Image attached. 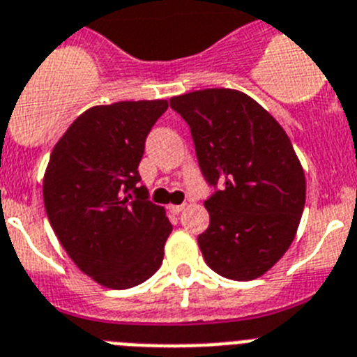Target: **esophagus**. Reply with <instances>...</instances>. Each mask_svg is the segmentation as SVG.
<instances>
[{"instance_id":"esophagus-1","label":"esophagus","mask_w":357,"mask_h":357,"mask_svg":"<svg viewBox=\"0 0 357 357\" xmlns=\"http://www.w3.org/2000/svg\"><path fill=\"white\" fill-rule=\"evenodd\" d=\"M184 208H185V204H178V206H169V211H172L173 215H178V213H181Z\"/></svg>"}]
</instances>
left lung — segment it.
I'll list each match as a JSON object with an SVG mask.
<instances>
[{"instance_id":"1","label":"left lung","mask_w":357,"mask_h":357,"mask_svg":"<svg viewBox=\"0 0 357 357\" xmlns=\"http://www.w3.org/2000/svg\"><path fill=\"white\" fill-rule=\"evenodd\" d=\"M169 105L190 126L200 172L215 188L204 202V260L224 278H258L285 255L305 206V175L287 133L229 88L191 91Z\"/></svg>"}]
</instances>
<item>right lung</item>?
<instances>
[{"label":"right lung","mask_w":357,"mask_h":357,"mask_svg":"<svg viewBox=\"0 0 357 357\" xmlns=\"http://www.w3.org/2000/svg\"><path fill=\"white\" fill-rule=\"evenodd\" d=\"M167 100L93 106L75 119L48 160L43 199L75 266L108 289H130L162 264L173 225L148 200L139 162Z\"/></svg>","instance_id":"right-lung-1"}]
</instances>
